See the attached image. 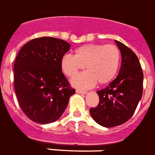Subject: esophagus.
<instances>
[{
  "instance_id": "obj_1",
  "label": "esophagus",
  "mask_w": 155,
  "mask_h": 155,
  "mask_svg": "<svg viewBox=\"0 0 155 155\" xmlns=\"http://www.w3.org/2000/svg\"><path fill=\"white\" fill-rule=\"evenodd\" d=\"M76 93H77V94H87L86 91L81 90V89H77V90H76Z\"/></svg>"
}]
</instances>
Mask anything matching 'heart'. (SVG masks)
<instances>
[{
	"label": "heart",
	"instance_id": "1",
	"mask_svg": "<svg viewBox=\"0 0 155 155\" xmlns=\"http://www.w3.org/2000/svg\"><path fill=\"white\" fill-rule=\"evenodd\" d=\"M66 76L71 78L84 66L88 72L79 74L72 80V84L81 89H88L98 84L110 83L118 72L121 65V52L114 44L89 43L78 48L74 56L65 55L61 61Z\"/></svg>",
	"mask_w": 155,
	"mask_h": 155
}]
</instances>
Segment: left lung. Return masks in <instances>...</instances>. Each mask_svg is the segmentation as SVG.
Segmentation results:
<instances>
[{
  "label": "left lung",
  "instance_id": "obj_1",
  "mask_svg": "<svg viewBox=\"0 0 155 155\" xmlns=\"http://www.w3.org/2000/svg\"><path fill=\"white\" fill-rule=\"evenodd\" d=\"M121 54V66L115 80L97 91L98 106L89 109L98 124L113 127L127 122L132 117L143 94V71L136 53L115 40Z\"/></svg>",
  "mask_w": 155,
  "mask_h": 155
}]
</instances>
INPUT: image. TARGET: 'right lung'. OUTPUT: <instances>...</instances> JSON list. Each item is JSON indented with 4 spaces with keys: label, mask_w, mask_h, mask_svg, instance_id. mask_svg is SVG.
Masks as SVG:
<instances>
[{
    "label": "right lung",
    "mask_w": 155,
    "mask_h": 155,
    "mask_svg": "<svg viewBox=\"0 0 155 155\" xmlns=\"http://www.w3.org/2000/svg\"><path fill=\"white\" fill-rule=\"evenodd\" d=\"M71 48L60 38H34L19 50L14 64V85L25 115L40 124L57 121L75 93L62 73L61 61Z\"/></svg>",
    "instance_id": "add662e5"
}]
</instances>
